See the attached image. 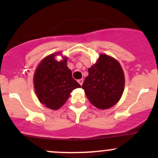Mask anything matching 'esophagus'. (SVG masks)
<instances>
[{
    "label": "esophagus",
    "instance_id": "34e87169",
    "mask_svg": "<svg viewBox=\"0 0 158 158\" xmlns=\"http://www.w3.org/2000/svg\"><path fill=\"white\" fill-rule=\"evenodd\" d=\"M83 81H84V80H83V79H79L78 81H77V82H78L80 84V85L81 86L83 84Z\"/></svg>",
    "mask_w": 158,
    "mask_h": 158
}]
</instances>
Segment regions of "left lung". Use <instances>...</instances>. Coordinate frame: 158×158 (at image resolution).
I'll return each instance as SVG.
<instances>
[{
	"label": "left lung",
	"mask_w": 158,
	"mask_h": 158,
	"mask_svg": "<svg viewBox=\"0 0 158 158\" xmlns=\"http://www.w3.org/2000/svg\"><path fill=\"white\" fill-rule=\"evenodd\" d=\"M82 88L93 105L99 109L110 108L118 102L124 88V75L119 62L106 54L88 69Z\"/></svg>",
	"instance_id": "obj_1"
}]
</instances>
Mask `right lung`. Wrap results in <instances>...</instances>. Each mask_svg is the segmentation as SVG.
<instances>
[{"label":"right lung","mask_w":158,"mask_h":158,"mask_svg":"<svg viewBox=\"0 0 158 158\" xmlns=\"http://www.w3.org/2000/svg\"><path fill=\"white\" fill-rule=\"evenodd\" d=\"M54 56L51 54L40 62L34 74V84L40 102L57 110L66 102L71 92L81 85L73 78L67 58L57 61Z\"/></svg>","instance_id":"1"}]
</instances>
